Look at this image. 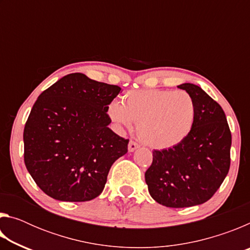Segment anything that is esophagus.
Segmentation results:
<instances>
[{
	"mask_svg": "<svg viewBox=\"0 0 250 250\" xmlns=\"http://www.w3.org/2000/svg\"><path fill=\"white\" fill-rule=\"evenodd\" d=\"M139 147L138 143H135L134 141H130L129 145H128V151L129 152H133L134 150H137Z\"/></svg>",
	"mask_w": 250,
	"mask_h": 250,
	"instance_id": "obj_1",
	"label": "esophagus"
}]
</instances>
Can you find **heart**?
I'll return each instance as SVG.
<instances>
[{
  "instance_id": "b5f03b06",
  "label": "heart",
  "mask_w": 250,
  "mask_h": 250,
  "mask_svg": "<svg viewBox=\"0 0 250 250\" xmlns=\"http://www.w3.org/2000/svg\"><path fill=\"white\" fill-rule=\"evenodd\" d=\"M108 115L120 130H130L132 121L137 122L139 139L152 149L164 150L188 138L195 120V104L186 91L130 90L121 104L109 105Z\"/></svg>"
}]
</instances>
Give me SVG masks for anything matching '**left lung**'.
<instances>
[{"mask_svg":"<svg viewBox=\"0 0 250 250\" xmlns=\"http://www.w3.org/2000/svg\"><path fill=\"white\" fill-rule=\"evenodd\" d=\"M195 104L193 128L183 142L170 149L154 150L146 172L152 198L173 208L203 204L214 195L230 166L231 134L225 112L201 87L177 86Z\"/></svg>","mask_w":250,"mask_h":250,"instance_id":"1","label":"left lung"}]
</instances>
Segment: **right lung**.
Returning <instances> with one entry per match:
<instances>
[{
    "instance_id": "obj_1",
    "label": "right lung",
    "mask_w": 250,
    "mask_h": 250,
    "mask_svg": "<svg viewBox=\"0 0 250 250\" xmlns=\"http://www.w3.org/2000/svg\"><path fill=\"white\" fill-rule=\"evenodd\" d=\"M122 90L82 73L42 92L23 133L24 162L39 188L62 202L94 200L129 140L109 128V104Z\"/></svg>"
}]
</instances>
